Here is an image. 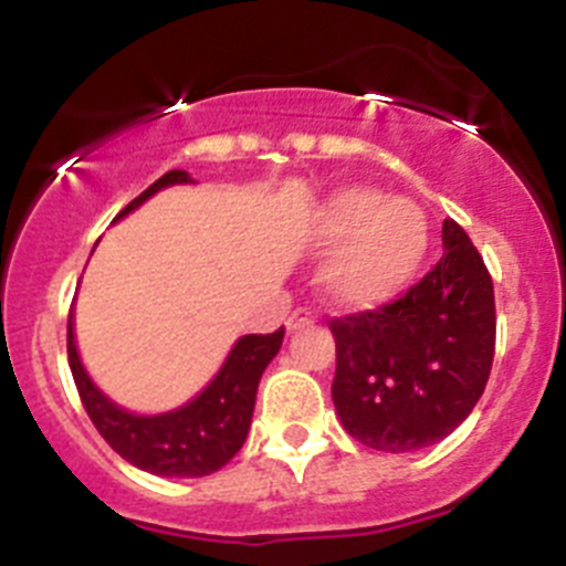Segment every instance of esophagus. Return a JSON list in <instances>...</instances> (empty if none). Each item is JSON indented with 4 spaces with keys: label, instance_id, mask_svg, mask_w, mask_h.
I'll list each match as a JSON object with an SVG mask.
<instances>
[{
    "label": "esophagus",
    "instance_id": "34e87169",
    "mask_svg": "<svg viewBox=\"0 0 566 566\" xmlns=\"http://www.w3.org/2000/svg\"><path fill=\"white\" fill-rule=\"evenodd\" d=\"M307 324H313V313L305 311V307H300V311H294L289 318H285V329H289V333H294V329L300 327H307Z\"/></svg>",
    "mask_w": 566,
    "mask_h": 566
}]
</instances>
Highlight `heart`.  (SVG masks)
Wrapping results in <instances>:
<instances>
[{"label":"heart","instance_id":"obj_1","mask_svg":"<svg viewBox=\"0 0 566 566\" xmlns=\"http://www.w3.org/2000/svg\"><path fill=\"white\" fill-rule=\"evenodd\" d=\"M313 242L333 250L322 266L329 300L344 307H377L421 270L429 222L412 200L385 198L371 187H344L318 206Z\"/></svg>","mask_w":566,"mask_h":566}]
</instances>
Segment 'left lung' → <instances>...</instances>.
Returning a JSON list of instances; mask_svg holds the SVG:
<instances>
[{
	"mask_svg": "<svg viewBox=\"0 0 566 566\" xmlns=\"http://www.w3.org/2000/svg\"><path fill=\"white\" fill-rule=\"evenodd\" d=\"M443 250L399 300L329 322L335 410L368 449L401 454L449 438L490 379L492 277L454 220L443 222Z\"/></svg>",
	"mask_w": 566,
	"mask_h": 566,
	"instance_id": "8db88e82",
	"label": "left lung"
}]
</instances>
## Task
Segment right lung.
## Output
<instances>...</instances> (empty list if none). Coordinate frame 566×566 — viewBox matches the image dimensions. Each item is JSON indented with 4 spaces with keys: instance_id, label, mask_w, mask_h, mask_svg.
Masks as SVG:
<instances>
[{
    "instance_id": "obj_1",
    "label": "right lung",
    "mask_w": 566,
    "mask_h": 566,
    "mask_svg": "<svg viewBox=\"0 0 566 566\" xmlns=\"http://www.w3.org/2000/svg\"><path fill=\"white\" fill-rule=\"evenodd\" d=\"M172 184H192L189 172L170 170L132 200L115 220L143 206L150 195ZM283 327L270 335H242L217 377L189 405L161 416H134L106 399L87 377L74 340V313L69 316V363L76 390L101 438L126 462L156 475L195 479L220 471L237 457L253 421L255 394L264 368L281 352Z\"/></svg>"
}]
</instances>
